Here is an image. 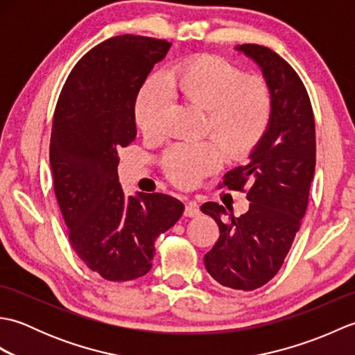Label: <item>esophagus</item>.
<instances>
[{
	"instance_id": "1",
	"label": "esophagus",
	"mask_w": 355,
	"mask_h": 355,
	"mask_svg": "<svg viewBox=\"0 0 355 355\" xmlns=\"http://www.w3.org/2000/svg\"><path fill=\"white\" fill-rule=\"evenodd\" d=\"M197 215H200V207H198V205L195 201H189L186 205V209H184V216H187V218H193V216H197Z\"/></svg>"
}]
</instances>
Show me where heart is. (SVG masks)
I'll use <instances>...</instances> for the list:
<instances>
[{
	"label": "heart",
	"instance_id": "heart-1",
	"mask_svg": "<svg viewBox=\"0 0 355 355\" xmlns=\"http://www.w3.org/2000/svg\"><path fill=\"white\" fill-rule=\"evenodd\" d=\"M171 97L206 110L205 131L214 140L184 141L163 155V169L172 183L197 184L202 177L221 168L224 154L232 160L247 155L267 132L273 114V96L261 76H245L223 58L198 55L169 70L166 85L150 80L135 102V120L148 137L163 131Z\"/></svg>",
	"mask_w": 355,
	"mask_h": 355
}]
</instances>
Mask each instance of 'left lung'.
<instances>
[{
	"label": "left lung",
	"mask_w": 355,
	"mask_h": 355,
	"mask_svg": "<svg viewBox=\"0 0 355 355\" xmlns=\"http://www.w3.org/2000/svg\"><path fill=\"white\" fill-rule=\"evenodd\" d=\"M236 50L261 67L273 114L248 163L225 173L220 184L247 192V212L235 218L218 202H205L201 212L220 227V238L205 254L207 273L229 288L252 291L281 270L302 224L315 168V128L306 88L285 59L258 44Z\"/></svg>",
	"instance_id": "8db88e82"
}]
</instances>
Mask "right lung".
<instances>
[{"label":"right lung","instance_id":"add662e5","mask_svg":"<svg viewBox=\"0 0 355 355\" xmlns=\"http://www.w3.org/2000/svg\"><path fill=\"white\" fill-rule=\"evenodd\" d=\"M171 45L137 35L96 45L69 74L53 116L50 168L70 244L107 281L145 276L155 239L184 210L166 193L126 198L117 175V153L137 135L139 89Z\"/></svg>","mask_w":355,"mask_h":355}]
</instances>
